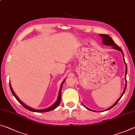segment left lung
<instances>
[{
  "label": "left lung",
  "mask_w": 135,
  "mask_h": 135,
  "mask_svg": "<svg viewBox=\"0 0 135 135\" xmlns=\"http://www.w3.org/2000/svg\"><path fill=\"white\" fill-rule=\"evenodd\" d=\"M100 35L101 36L102 38V39H103V42L104 44L106 45V46H112L113 48L115 49H117V50H119L122 53H123V50H122V49H121L120 47H119L118 46H117V45L115 43V42L114 41V40H113L112 39V38H111L109 37V36L108 35H104V34H100ZM123 57H124V55H123ZM124 62H125V61H124ZM127 66H126V74H127ZM126 82H127V81H126ZM126 87H127V85H126L125 88H124V90L123 93V94H122L121 96L119 98V99L115 103V104H114V105H112V106L110 107V108L107 109H106L105 110H109V109H110L111 108H112L113 107H114L115 105H116V104H117V103L118 102L119 100H120V98L122 97V96H123L124 94L125 91H126ZM85 108H86V107H85ZM87 109H88V108H87ZM88 109L90 110H91V109ZM93 111H94V112H97V111H95V110H93Z\"/></svg>",
  "instance_id": "1"
}]
</instances>
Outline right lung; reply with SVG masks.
I'll return each instance as SVG.
<instances>
[{"instance_id":"obj_1","label":"right lung","mask_w":135,"mask_h":135,"mask_svg":"<svg viewBox=\"0 0 135 135\" xmlns=\"http://www.w3.org/2000/svg\"><path fill=\"white\" fill-rule=\"evenodd\" d=\"M64 82H65V81H64V82H62V85H61V89H60V90H59L58 98H57V100L56 102L55 103V104H53L52 106H51L50 107H49V108H47V109H41V110L33 109L31 108H29V107L27 106L26 105H25V104L24 103H23L22 102L20 101V100L18 99V98L17 97V95H16V94L14 93V92L13 91V90H12V88L11 86V84H9V86H10L11 91L12 94L14 95V96L15 97H16L17 100V101H18L19 103H20V104H21V105H22L23 107H24L25 108L29 110L32 111V112H49V111H50V110H53V109H55V108H57V107L59 105L60 103H61V89H62V85H63V83H64Z\"/></svg>"}]
</instances>
